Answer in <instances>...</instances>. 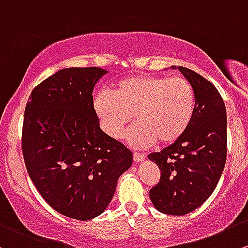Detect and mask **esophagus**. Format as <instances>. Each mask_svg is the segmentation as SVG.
Wrapping results in <instances>:
<instances>
[{"instance_id": "1", "label": "esophagus", "mask_w": 248, "mask_h": 248, "mask_svg": "<svg viewBox=\"0 0 248 248\" xmlns=\"http://www.w3.org/2000/svg\"><path fill=\"white\" fill-rule=\"evenodd\" d=\"M145 158H146L145 153L134 152V161H135L136 163H139V162H142L143 159H145Z\"/></svg>"}]
</instances>
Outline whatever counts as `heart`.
Masks as SVG:
<instances>
[{
	"label": "heart",
	"instance_id": "obj_1",
	"mask_svg": "<svg viewBox=\"0 0 248 248\" xmlns=\"http://www.w3.org/2000/svg\"><path fill=\"white\" fill-rule=\"evenodd\" d=\"M195 93L183 77L138 75L118 81L110 93L93 98V109L102 130L110 139L122 138L131 118L136 119L125 134L136 148L175 142L192 119Z\"/></svg>",
	"mask_w": 248,
	"mask_h": 248
}]
</instances>
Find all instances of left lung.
Returning a JSON list of instances; mask_svg holds the SVG:
<instances>
[{
	"instance_id": "8db88e82",
	"label": "left lung",
	"mask_w": 248,
	"mask_h": 248,
	"mask_svg": "<svg viewBox=\"0 0 248 248\" xmlns=\"http://www.w3.org/2000/svg\"><path fill=\"white\" fill-rule=\"evenodd\" d=\"M178 69L195 93L192 119L180 139L161 152L148 155L157 163L161 180L151 188L157 211L185 216L213 193L226 161V109L212 82L185 67Z\"/></svg>"
}]
</instances>
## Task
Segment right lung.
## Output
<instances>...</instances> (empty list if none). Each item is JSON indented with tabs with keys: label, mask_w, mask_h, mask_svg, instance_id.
<instances>
[{
	"label": "right lung",
	"mask_w": 248,
	"mask_h": 248,
	"mask_svg": "<svg viewBox=\"0 0 248 248\" xmlns=\"http://www.w3.org/2000/svg\"><path fill=\"white\" fill-rule=\"evenodd\" d=\"M107 70L65 68L32 90L22 148L30 179L58 213L90 220L105 212L133 153L100 128L93 87Z\"/></svg>",
	"instance_id": "obj_1"
}]
</instances>
